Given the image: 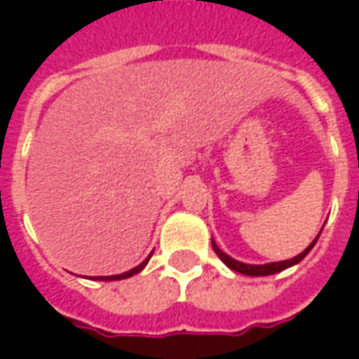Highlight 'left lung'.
Listing matches in <instances>:
<instances>
[{
	"label": "left lung",
	"instance_id": "1",
	"mask_svg": "<svg viewBox=\"0 0 359 359\" xmlns=\"http://www.w3.org/2000/svg\"><path fill=\"white\" fill-rule=\"evenodd\" d=\"M321 231H323V229H321ZM319 234H317L316 238H313V242L309 244L308 248L304 250L302 254H298L296 257H292V259H285V262H273V264H264V265L242 264V262H238V259H234V257H231L229 254H225V252H223V250L219 248L217 244H215V241H211V246H213V250H215V254L219 256V259H221V262H223V264H225L229 269L236 271V273H242V275H248V277H267V275H275V273H280V271L288 269V267H292V265L300 264L302 259H304V257L309 254V250L316 246Z\"/></svg>",
	"mask_w": 359,
	"mask_h": 359
}]
</instances>
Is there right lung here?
<instances>
[{"label":"right lung","instance_id":"add662e5","mask_svg":"<svg viewBox=\"0 0 359 359\" xmlns=\"http://www.w3.org/2000/svg\"><path fill=\"white\" fill-rule=\"evenodd\" d=\"M149 257H151V254H149V256L146 257V259H144V262H142L140 265H136V267H134V269L125 271V273H121V275H111V277H95V280H123V278L133 277V275H136V273H140V271L144 269V267H146V265H148Z\"/></svg>","mask_w":359,"mask_h":359}]
</instances>
